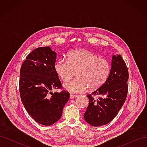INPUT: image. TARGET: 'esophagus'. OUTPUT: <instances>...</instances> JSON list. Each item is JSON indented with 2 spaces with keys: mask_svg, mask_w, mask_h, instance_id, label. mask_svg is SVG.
<instances>
[{
  "mask_svg": "<svg viewBox=\"0 0 147 147\" xmlns=\"http://www.w3.org/2000/svg\"><path fill=\"white\" fill-rule=\"evenodd\" d=\"M77 97V95H74V94H71L70 95V99H75V98H76Z\"/></svg>",
  "mask_w": 147,
  "mask_h": 147,
  "instance_id": "34e87169",
  "label": "esophagus"
}]
</instances>
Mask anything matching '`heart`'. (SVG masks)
<instances>
[{"instance_id": "1", "label": "heart", "mask_w": 147, "mask_h": 147, "mask_svg": "<svg viewBox=\"0 0 147 147\" xmlns=\"http://www.w3.org/2000/svg\"><path fill=\"white\" fill-rule=\"evenodd\" d=\"M54 69L64 82L69 80L76 71L77 78L64 84L63 86L71 93H82L88 87L95 90L101 86L109 77L111 65L107 59L99 57L94 53L76 50L70 51L67 59L57 60Z\"/></svg>"}]
</instances>
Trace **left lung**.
<instances>
[{"label": "left lung", "mask_w": 147, "mask_h": 147, "mask_svg": "<svg viewBox=\"0 0 147 147\" xmlns=\"http://www.w3.org/2000/svg\"><path fill=\"white\" fill-rule=\"evenodd\" d=\"M128 78L127 67L121 55L113 56L106 81L86 96L89 105L83 117L88 123L92 126H100L112 121L126 100ZM95 95L100 97L96 99Z\"/></svg>", "instance_id": "1"}]
</instances>
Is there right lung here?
<instances>
[{"label":"right lung","mask_w":147,"mask_h":147,"mask_svg":"<svg viewBox=\"0 0 147 147\" xmlns=\"http://www.w3.org/2000/svg\"><path fill=\"white\" fill-rule=\"evenodd\" d=\"M56 53L50 47L35 49L26 57L20 70V93L26 111L35 121L50 126L61 118L70 94L63 90L54 69Z\"/></svg>","instance_id":"obj_1"}]
</instances>
